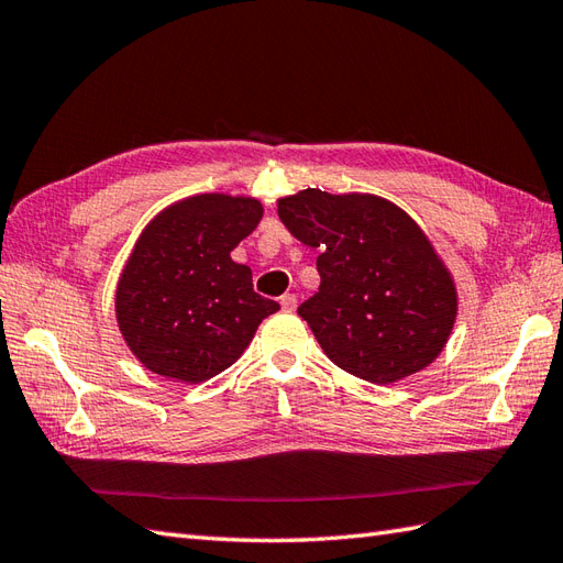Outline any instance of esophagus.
I'll return each mask as SVG.
<instances>
[{
	"instance_id": "esophagus-1",
	"label": "esophagus",
	"mask_w": 563,
	"mask_h": 563,
	"mask_svg": "<svg viewBox=\"0 0 563 563\" xmlns=\"http://www.w3.org/2000/svg\"><path fill=\"white\" fill-rule=\"evenodd\" d=\"M280 307H283V311H295L297 309V297L290 295V292L283 295L280 297Z\"/></svg>"
}]
</instances>
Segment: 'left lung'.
Returning a JSON list of instances; mask_svg holds the SVG:
<instances>
[{
  "instance_id": "obj_1",
  "label": "left lung",
  "mask_w": 563,
  "mask_h": 563,
  "mask_svg": "<svg viewBox=\"0 0 563 563\" xmlns=\"http://www.w3.org/2000/svg\"><path fill=\"white\" fill-rule=\"evenodd\" d=\"M295 240L319 250V292L297 313L338 367L372 384L424 369L446 345L455 287L415 220L369 194L305 189L278 201Z\"/></svg>"
}]
</instances>
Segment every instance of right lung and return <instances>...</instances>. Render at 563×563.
I'll list each match as a JSON object with an SVG mask.
<instances>
[{
  "instance_id": "1",
  "label": "right lung",
  "mask_w": 563,
  "mask_h": 563,
  "mask_svg": "<svg viewBox=\"0 0 563 563\" xmlns=\"http://www.w3.org/2000/svg\"><path fill=\"white\" fill-rule=\"evenodd\" d=\"M256 199L199 194L143 230L117 287L126 345L155 374L199 384L228 369L258 323L280 309L254 292L232 250L256 230Z\"/></svg>"
}]
</instances>
